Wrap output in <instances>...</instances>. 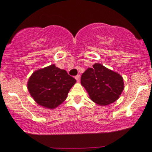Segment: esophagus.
Returning <instances> with one entry per match:
<instances>
[{"label": "esophagus", "instance_id": "esophagus-1", "mask_svg": "<svg viewBox=\"0 0 152 152\" xmlns=\"http://www.w3.org/2000/svg\"><path fill=\"white\" fill-rule=\"evenodd\" d=\"M75 78H76V81H77L78 82H79L80 79H81V76H80V75H77V76H75Z\"/></svg>", "mask_w": 152, "mask_h": 152}]
</instances>
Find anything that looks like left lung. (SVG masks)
<instances>
[{"label":"left lung","instance_id":"obj_1","mask_svg":"<svg viewBox=\"0 0 152 152\" xmlns=\"http://www.w3.org/2000/svg\"><path fill=\"white\" fill-rule=\"evenodd\" d=\"M81 83L91 100L103 106L117 101L124 88L121 75L101 64H94L87 69L81 75Z\"/></svg>","mask_w":152,"mask_h":152}]
</instances>
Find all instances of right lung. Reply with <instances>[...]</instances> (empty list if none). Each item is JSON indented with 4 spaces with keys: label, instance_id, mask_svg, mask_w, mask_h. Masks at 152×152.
<instances>
[{
    "label": "right lung",
    "instance_id": "right-lung-1",
    "mask_svg": "<svg viewBox=\"0 0 152 152\" xmlns=\"http://www.w3.org/2000/svg\"><path fill=\"white\" fill-rule=\"evenodd\" d=\"M76 79L55 64L35 71L29 77L27 88L39 106L54 109L66 100Z\"/></svg>",
    "mask_w": 152,
    "mask_h": 152
}]
</instances>
